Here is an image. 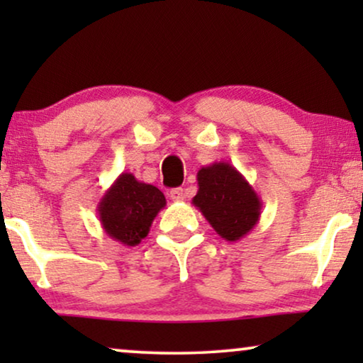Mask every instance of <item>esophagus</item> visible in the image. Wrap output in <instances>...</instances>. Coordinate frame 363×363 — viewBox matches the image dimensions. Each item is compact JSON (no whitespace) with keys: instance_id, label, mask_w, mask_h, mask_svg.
<instances>
[{"instance_id":"obj_1","label":"esophagus","mask_w":363,"mask_h":363,"mask_svg":"<svg viewBox=\"0 0 363 363\" xmlns=\"http://www.w3.org/2000/svg\"><path fill=\"white\" fill-rule=\"evenodd\" d=\"M170 200L172 201L185 200V191H183V188H173V190H170Z\"/></svg>"}]
</instances>
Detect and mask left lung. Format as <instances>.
<instances>
[{"mask_svg":"<svg viewBox=\"0 0 363 363\" xmlns=\"http://www.w3.org/2000/svg\"><path fill=\"white\" fill-rule=\"evenodd\" d=\"M198 191L191 203L226 241H240L261 218V198L250 182L228 162H215L196 173Z\"/></svg>","mask_w":363,"mask_h":363,"instance_id":"left-lung-1","label":"left lung"}]
</instances>
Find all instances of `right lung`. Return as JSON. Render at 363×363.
<instances>
[{"label":"right lung","instance_id":"right-lung-1","mask_svg":"<svg viewBox=\"0 0 363 363\" xmlns=\"http://www.w3.org/2000/svg\"><path fill=\"white\" fill-rule=\"evenodd\" d=\"M167 205L157 186L121 173L97 205L102 230L123 246H137L148 235L155 216Z\"/></svg>","mask_w":363,"mask_h":363}]
</instances>
